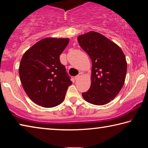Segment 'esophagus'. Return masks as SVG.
Here are the masks:
<instances>
[{
	"label": "esophagus",
	"instance_id": "obj_1",
	"mask_svg": "<svg viewBox=\"0 0 148 148\" xmlns=\"http://www.w3.org/2000/svg\"><path fill=\"white\" fill-rule=\"evenodd\" d=\"M82 76V72H80V73H79V74L78 75H77V76H76L74 77V79H77L78 78H79L80 77H81Z\"/></svg>",
	"mask_w": 148,
	"mask_h": 148
}]
</instances>
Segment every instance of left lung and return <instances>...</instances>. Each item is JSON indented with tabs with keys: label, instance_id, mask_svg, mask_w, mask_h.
<instances>
[{
	"label": "left lung",
	"instance_id": "left-lung-1",
	"mask_svg": "<svg viewBox=\"0 0 148 148\" xmlns=\"http://www.w3.org/2000/svg\"><path fill=\"white\" fill-rule=\"evenodd\" d=\"M77 41L92 61L91 87L82 96L95 105L108 103L125 83L127 64L123 52L116 44L97 32L80 35Z\"/></svg>",
	"mask_w": 148,
	"mask_h": 148
}]
</instances>
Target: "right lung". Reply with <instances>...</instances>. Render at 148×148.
<instances>
[{
    "label": "right lung",
    "mask_w": 148,
    "mask_h": 148,
    "mask_svg": "<svg viewBox=\"0 0 148 148\" xmlns=\"http://www.w3.org/2000/svg\"><path fill=\"white\" fill-rule=\"evenodd\" d=\"M69 42V38L42 39L22 57L20 80L27 95L39 106L52 108L61 104L72 84L59 59Z\"/></svg>",
    "instance_id": "1"
}]
</instances>
